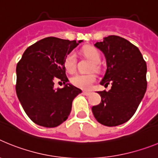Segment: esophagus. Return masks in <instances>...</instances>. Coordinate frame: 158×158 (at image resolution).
Instances as JSON below:
<instances>
[{
    "mask_svg": "<svg viewBox=\"0 0 158 158\" xmlns=\"http://www.w3.org/2000/svg\"><path fill=\"white\" fill-rule=\"evenodd\" d=\"M83 94L85 95V96H89V95L91 94V92L89 91H83Z\"/></svg>",
    "mask_w": 158,
    "mask_h": 158,
    "instance_id": "1",
    "label": "esophagus"
}]
</instances>
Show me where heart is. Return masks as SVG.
Returning a JSON list of instances; mask_svg holds the SVG:
<instances>
[{"mask_svg": "<svg viewBox=\"0 0 158 158\" xmlns=\"http://www.w3.org/2000/svg\"><path fill=\"white\" fill-rule=\"evenodd\" d=\"M84 54L86 57L94 62L95 69L98 68V63L100 62L101 56H100V51L93 47H85L82 50ZM76 54L74 52H69L65 56L64 59V67L66 71L72 73L74 71L76 67ZM96 77L93 73L89 74H84V73H76L73 76L71 77L70 82L72 85L77 88L82 89H89L91 88L93 84L96 81Z\"/></svg>", "mask_w": 158, "mask_h": 158, "instance_id": "1", "label": "heart"}]
</instances>
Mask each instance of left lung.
<instances>
[{
  "mask_svg": "<svg viewBox=\"0 0 158 158\" xmlns=\"http://www.w3.org/2000/svg\"><path fill=\"white\" fill-rule=\"evenodd\" d=\"M95 47L104 53L107 69L100 85L111 84L108 92H97L100 104L92 107L94 117L104 126L127 122L136 111L147 87V67L140 51L128 40L117 35L104 38Z\"/></svg>",
  "mask_w": 158,
  "mask_h": 158,
  "instance_id": "left-lung-1",
  "label": "left lung"
}]
</instances>
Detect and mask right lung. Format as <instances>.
Returning a JSON list of instances; mask_svg holds the SVG:
<instances>
[{"label":"right lung","mask_w":158,"mask_h":158,"mask_svg":"<svg viewBox=\"0 0 158 158\" xmlns=\"http://www.w3.org/2000/svg\"><path fill=\"white\" fill-rule=\"evenodd\" d=\"M82 40L47 37L26 49L16 65V91L23 110L35 123L55 127L70 114L72 102L81 90L70 84L65 74L64 59ZM62 82V89L53 88Z\"/></svg>","instance_id":"add662e5"}]
</instances>
